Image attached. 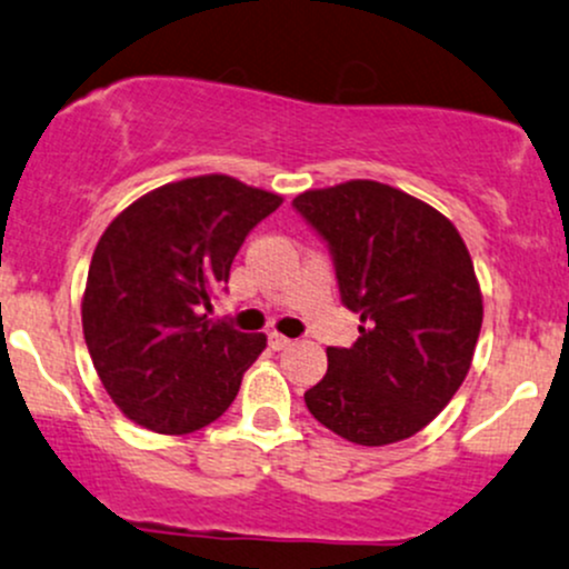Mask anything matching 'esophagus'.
<instances>
[{"label":"esophagus","mask_w":569,"mask_h":569,"mask_svg":"<svg viewBox=\"0 0 569 569\" xmlns=\"http://www.w3.org/2000/svg\"><path fill=\"white\" fill-rule=\"evenodd\" d=\"M268 345H271L273 350H284V347H290V339H287V336H282V333L271 331V333H268Z\"/></svg>","instance_id":"1"}]
</instances>
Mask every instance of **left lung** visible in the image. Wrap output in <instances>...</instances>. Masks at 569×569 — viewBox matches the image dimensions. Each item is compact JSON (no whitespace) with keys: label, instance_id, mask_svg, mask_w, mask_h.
<instances>
[{"label":"left lung","instance_id":"left-lung-1","mask_svg":"<svg viewBox=\"0 0 569 569\" xmlns=\"http://www.w3.org/2000/svg\"><path fill=\"white\" fill-rule=\"evenodd\" d=\"M292 209L322 238L341 303L360 315L352 347H328V371L303 393L326 429L390 445L429 426L472 363L482 298L448 219L377 181L309 189Z\"/></svg>","mask_w":569,"mask_h":569}]
</instances>
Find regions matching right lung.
Returning a JSON list of instances; mask_svg holds the SVG:
<instances>
[{"label":"right lung","mask_w":569,"mask_h":569,"mask_svg":"<svg viewBox=\"0 0 569 569\" xmlns=\"http://www.w3.org/2000/svg\"><path fill=\"white\" fill-rule=\"evenodd\" d=\"M282 198L230 176L164 184L108 224L91 254L83 336L121 412L160 433L209 426L233 405L262 333L209 322L233 258Z\"/></svg>","instance_id":"obj_1"}]
</instances>
